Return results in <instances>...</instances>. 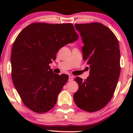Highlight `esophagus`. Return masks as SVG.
Listing matches in <instances>:
<instances>
[{
	"mask_svg": "<svg viewBox=\"0 0 133 133\" xmlns=\"http://www.w3.org/2000/svg\"><path fill=\"white\" fill-rule=\"evenodd\" d=\"M73 78H74V77L72 76H70L68 78V81L71 82L72 81H73Z\"/></svg>",
	"mask_w": 133,
	"mask_h": 133,
	"instance_id": "esophagus-1",
	"label": "esophagus"
}]
</instances>
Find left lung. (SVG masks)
Instances as JSON below:
<instances>
[{
  "label": "left lung",
  "instance_id": "obj_1",
  "mask_svg": "<svg viewBox=\"0 0 133 133\" xmlns=\"http://www.w3.org/2000/svg\"><path fill=\"white\" fill-rule=\"evenodd\" d=\"M84 45L83 59L90 67L87 79L77 77L79 85L73 98L76 105L87 112H95L107 105L113 96L119 79V42L108 27L101 23L75 24Z\"/></svg>",
  "mask_w": 133,
  "mask_h": 133
}]
</instances>
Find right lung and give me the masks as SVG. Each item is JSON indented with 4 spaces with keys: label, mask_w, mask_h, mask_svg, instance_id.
I'll use <instances>...</instances> for the list:
<instances>
[{
    "label": "right lung",
    "mask_w": 133,
    "mask_h": 133,
    "mask_svg": "<svg viewBox=\"0 0 133 133\" xmlns=\"http://www.w3.org/2000/svg\"><path fill=\"white\" fill-rule=\"evenodd\" d=\"M78 37L72 23H31L17 36L11 54L12 79L31 110L43 113L54 107L68 76L54 74L49 64L62 47Z\"/></svg>",
    "instance_id": "add662e5"
}]
</instances>
